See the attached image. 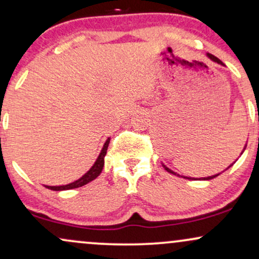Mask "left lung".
I'll list each match as a JSON object with an SVG mask.
<instances>
[{
  "instance_id": "8db88e82",
  "label": "left lung",
  "mask_w": 259,
  "mask_h": 259,
  "mask_svg": "<svg viewBox=\"0 0 259 259\" xmlns=\"http://www.w3.org/2000/svg\"><path fill=\"white\" fill-rule=\"evenodd\" d=\"M206 56H207V57H208V58H209V59H210V61H212V62H214V63H218V64H221V65H224V63H223V62L221 61V59H219V58H217V57H215V56L210 55V53H206ZM246 146H247V145H245V147H243L242 152H241V153H240V156H241V154L243 153V151H245V150H246ZM236 160H237V159H236ZM236 160H235V162H236ZM235 162H234V163H235ZM234 163H233V164H234ZM233 164H230V165H229V167H228L227 169H224V170H223V171L228 170V169H229V168H230V167H233ZM162 165H163V168H164V169H165V170H167V171H168V173H170V174H173V175H178V177H180V178H184V179H189V180H210V179H214V178H217V177H218V175H219V174H222V173H223V171H222V173H218V174H214V175H210V177H206V178H191V177H186V175H180V174L175 173V171H174V170H171V169H170V168H168V167H167V165H165V164H164V163H162Z\"/></svg>"
}]
</instances>
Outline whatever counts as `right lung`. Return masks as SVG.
<instances>
[{"label": "right lung", "instance_id": "obj_1", "mask_svg": "<svg viewBox=\"0 0 259 259\" xmlns=\"http://www.w3.org/2000/svg\"><path fill=\"white\" fill-rule=\"evenodd\" d=\"M109 140H111V138H108L106 140V142L103 144V147H102V150H101L99 157H97L96 160H95V163L92 164V167L89 169V170L86 171V173L82 175L81 178H79V179L73 181V183L67 184V185H59V186L44 185V186L47 187V189H50V190H53V191H64V190H72V189H76V187H81V186L86 185V184L90 183V181L96 179V178L101 174V171H102L103 165H105V157L107 153V148H108V145H109Z\"/></svg>", "mask_w": 259, "mask_h": 259}]
</instances>
